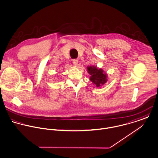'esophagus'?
<instances>
[{"instance_id":"1","label":"esophagus","mask_w":158,"mask_h":158,"mask_svg":"<svg viewBox=\"0 0 158 158\" xmlns=\"http://www.w3.org/2000/svg\"><path fill=\"white\" fill-rule=\"evenodd\" d=\"M73 65L75 66H77L78 64V59H73Z\"/></svg>"}]
</instances>
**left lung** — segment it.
<instances>
[{"instance_id": "obj_1", "label": "left lung", "mask_w": 158, "mask_h": 158, "mask_svg": "<svg viewBox=\"0 0 158 158\" xmlns=\"http://www.w3.org/2000/svg\"><path fill=\"white\" fill-rule=\"evenodd\" d=\"M88 72L91 75V81L98 88L102 86L107 81V75L104 72L102 69H98L95 66L87 67Z\"/></svg>"}]
</instances>
